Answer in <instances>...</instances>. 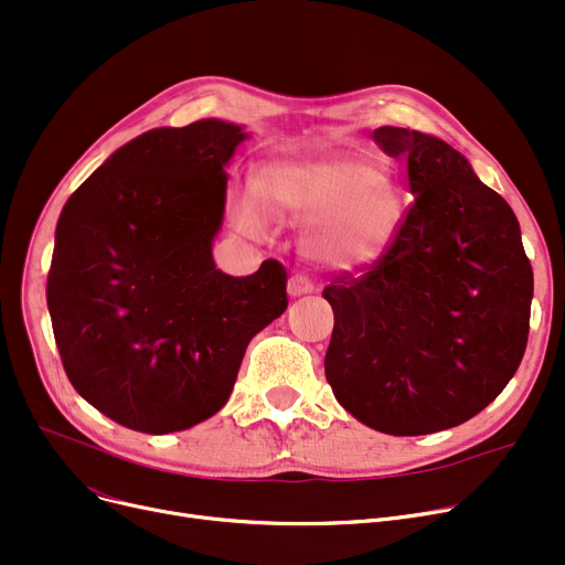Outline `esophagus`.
Returning <instances> with one entry per match:
<instances>
[{
	"instance_id": "esophagus-1",
	"label": "esophagus",
	"mask_w": 565,
	"mask_h": 565,
	"mask_svg": "<svg viewBox=\"0 0 565 565\" xmlns=\"http://www.w3.org/2000/svg\"><path fill=\"white\" fill-rule=\"evenodd\" d=\"M313 290V284L305 275H295L288 279V295L290 298H300V295H307Z\"/></svg>"
}]
</instances>
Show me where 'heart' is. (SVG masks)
Returning a JSON list of instances; mask_svg holds the SVG:
<instances>
[{"mask_svg": "<svg viewBox=\"0 0 565 565\" xmlns=\"http://www.w3.org/2000/svg\"><path fill=\"white\" fill-rule=\"evenodd\" d=\"M273 215L307 224L305 254L324 270L360 275L394 247L405 194L390 169L358 153L284 158L260 167L256 190L233 205L237 226L247 233L270 231Z\"/></svg>", "mask_w": 565, "mask_h": 565, "instance_id": "heart-1", "label": "heart"}]
</instances>
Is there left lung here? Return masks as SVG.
Listing matches in <instances>:
<instances>
[{
    "label": "left lung",
    "mask_w": 565,
    "mask_h": 565,
    "mask_svg": "<svg viewBox=\"0 0 565 565\" xmlns=\"http://www.w3.org/2000/svg\"><path fill=\"white\" fill-rule=\"evenodd\" d=\"M373 139L407 160L414 203L387 256L322 290L334 311L324 375L364 426L428 435L477 417L515 375L533 273L511 205L454 146L394 126Z\"/></svg>",
    "instance_id": "1"
}]
</instances>
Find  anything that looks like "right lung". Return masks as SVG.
Segmentation results:
<instances>
[{
  "mask_svg": "<svg viewBox=\"0 0 565 565\" xmlns=\"http://www.w3.org/2000/svg\"><path fill=\"white\" fill-rule=\"evenodd\" d=\"M249 135L203 118L114 151L54 233L47 309L77 394L130 430L164 435L217 414L249 341L286 307V270L215 267L226 164Z\"/></svg>",
  "mask_w": 565,
  "mask_h": 565,
  "instance_id": "right-lung-1",
  "label": "right lung"
}]
</instances>
